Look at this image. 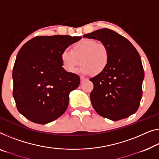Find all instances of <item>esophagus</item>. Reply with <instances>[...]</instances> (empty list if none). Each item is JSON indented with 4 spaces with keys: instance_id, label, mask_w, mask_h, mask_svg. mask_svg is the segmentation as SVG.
Masks as SVG:
<instances>
[{
    "instance_id": "obj_1",
    "label": "esophagus",
    "mask_w": 159,
    "mask_h": 159,
    "mask_svg": "<svg viewBox=\"0 0 159 159\" xmlns=\"http://www.w3.org/2000/svg\"><path fill=\"white\" fill-rule=\"evenodd\" d=\"M86 80V79H85L84 77H83V76L80 77V83H84Z\"/></svg>"
}]
</instances>
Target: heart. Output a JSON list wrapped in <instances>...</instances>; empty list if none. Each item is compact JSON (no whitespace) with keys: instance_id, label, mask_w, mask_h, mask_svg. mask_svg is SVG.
<instances>
[{"instance_id":"b5f03b06","label":"heart","mask_w":159,"mask_h":159,"mask_svg":"<svg viewBox=\"0 0 159 159\" xmlns=\"http://www.w3.org/2000/svg\"><path fill=\"white\" fill-rule=\"evenodd\" d=\"M61 61L63 69L69 73L74 72L80 63V71L82 73L98 75L107 68L109 52L102 43L92 39H84L73 45L72 51L68 48L63 50Z\"/></svg>"}]
</instances>
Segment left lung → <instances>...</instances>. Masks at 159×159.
Returning <instances> with one entry per match:
<instances>
[{
  "mask_svg": "<svg viewBox=\"0 0 159 159\" xmlns=\"http://www.w3.org/2000/svg\"><path fill=\"white\" fill-rule=\"evenodd\" d=\"M84 37L97 39L107 47L109 62L106 70L90 80V98L99 115L118 120L134 114L140 105L144 79L141 57L129 40L109 28L97 30Z\"/></svg>",
  "mask_w": 159,
  "mask_h": 159,
  "instance_id": "1",
  "label": "left lung"
}]
</instances>
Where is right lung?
Listing matches in <instances>:
<instances>
[{"instance_id":"right-lung-1","label":"right lung","mask_w":159,"mask_h":159,"mask_svg":"<svg viewBox=\"0 0 159 159\" xmlns=\"http://www.w3.org/2000/svg\"><path fill=\"white\" fill-rule=\"evenodd\" d=\"M79 36L39 35L19 51L13 69V96L18 111L30 121L46 124L67 109L69 93L80 84V78L61 65L63 50Z\"/></svg>"}]
</instances>
